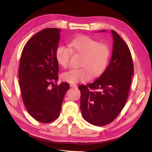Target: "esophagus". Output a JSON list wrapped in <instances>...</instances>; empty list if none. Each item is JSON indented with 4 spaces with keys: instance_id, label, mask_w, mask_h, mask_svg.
<instances>
[{
    "instance_id": "34e87169",
    "label": "esophagus",
    "mask_w": 152,
    "mask_h": 152,
    "mask_svg": "<svg viewBox=\"0 0 152 152\" xmlns=\"http://www.w3.org/2000/svg\"><path fill=\"white\" fill-rule=\"evenodd\" d=\"M70 88H76L77 87H78L76 84H72V83L70 84Z\"/></svg>"
}]
</instances>
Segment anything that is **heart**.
Returning <instances> with one entry per match:
<instances>
[{"instance_id": "b5f03b06", "label": "heart", "mask_w": 152, "mask_h": 152, "mask_svg": "<svg viewBox=\"0 0 152 152\" xmlns=\"http://www.w3.org/2000/svg\"><path fill=\"white\" fill-rule=\"evenodd\" d=\"M72 53L82 56L80 69H72L64 72L62 78L66 82L76 83L86 82L91 76H99L106 69L108 63L110 50L107 44L99 43L98 40L81 36L74 38L69 43V48L60 46L56 51L58 64L66 69L70 65Z\"/></svg>"}]
</instances>
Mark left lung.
<instances>
[{"instance_id":"obj_1","label":"left lung","mask_w":152,"mask_h":152,"mask_svg":"<svg viewBox=\"0 0 152 152\" xmlns=\"http://www.w3.org/2000/svg\"><path fill=\"white\" fill-rule=\"evenodd\" d=\"M111 31L114 43L107 69L94 82L78 87L83 118L96 126L108 125L118 117L127 101L134 74L127 44L115 31Z\"/></svg>"}]
</instances>
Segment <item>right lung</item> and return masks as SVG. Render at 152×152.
I'll return each mask as SVG.
<instances>
[{
	"mask_svg": "<svg viewBox=\"0 0 152 152\" xmlns=\"http://www.w3.org/2000/svg\"><path fill=\"white\" fill-rule=\"evenodd\" d=\"M60 29L47 28L34 34L23 49L19 67V84L23 104L29 114L41 123L59 117L68 83L55 84L59 78L56 51Z\"/></svg>",
	"mask_w": 152,
	"mask_h": 152,
	"instance_id": "add662e5",
	"label": "right lung"
}]
</instances>
